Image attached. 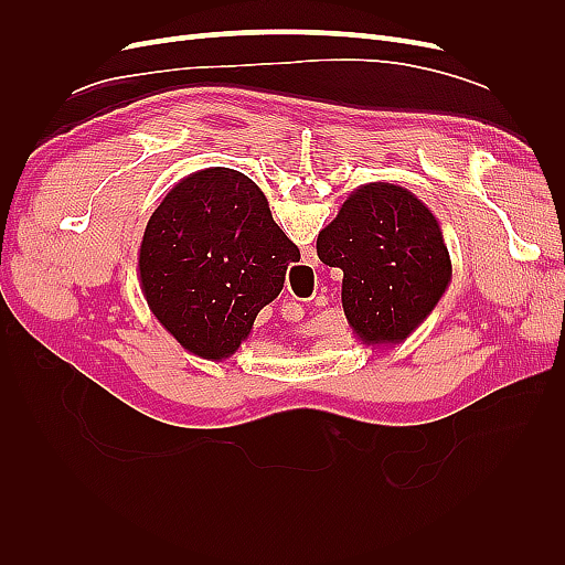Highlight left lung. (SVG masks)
Wrapping results in <instances>:
<instances>
[{
  "instance_id": "obj_1",
  "label": "left lung",
  "mask_w": 565,
  "mask_h": 565,
  "mask_svg": "<svg viewBox=\"0 0 565 565\" xmlns=\"http://www.w3.org/2000/svg\"><path fill=\"white\" fill-rule=\"evenodd\" d=\"M318 259L344 270L341 306L365 347H396L431 316L452 278L434 212L403 185L365 183L318 233Z\"/></svg>"
}]
</instances>
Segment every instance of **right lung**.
<instances>
[{
  "label": "right lung",
  "instance_id": "right-lung-1",
  "mask_svg": "<svg viewBox=\"0 0 565 565\" xmlns=\"http://www.w3.org/2000/svg\"><path fill=\"white\" fill-rule=\"evenodd\" d=\"M299 256L262 188L235 169L210 167L181 179L152 212L136 270L162 328L188 353L224 361Z\"/></svg>",
  "mask_w": 565,
  "mask_h": 565
}]
</instances>
